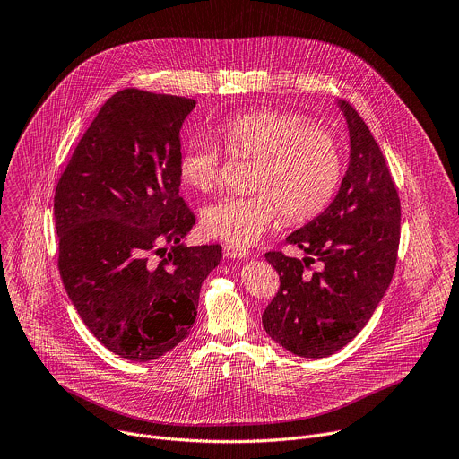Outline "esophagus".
<instances>
[{
    "label": "esophagus",
    "instance_id": "esophagus-1",
    "mask_svg": "<svg viewBox=\"0 0 459 459\" xmlns=\"http://www.w3.org/2000/svg\"><path fill=\"white\" fill-rule=\"evenodd\" d=\"M223 254H225L227 257H230V259H245V257H248V250H247V248L234 247V245H225Z\"/></svg>",
    "mask_w": 459,
    "mask_h": 459
}]
</instances>
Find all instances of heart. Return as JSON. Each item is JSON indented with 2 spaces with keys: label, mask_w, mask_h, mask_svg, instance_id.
I'll return each instance as SVG.
<instances>
[{
  "label": "heart",
  "mask_w": 459,
  "mask_h": 459,
  "mask_svg": "<svg viewBox=\"0 0 459 459\" xmlns=\"http://www.w3.org/2000/svg\"><path fill=\"white\" fill-rule=\"evenodd\" d=\"M218 138L232 156H250L252 192L223 195L202 212L204 230L236 247L259 239L278 218L303 223L331 204L343 174L338 140L329 128L298 112L257 108L223 119ZM220 149L205 138H188L178 174L183 185L209 192L220 179Z\"/></svg>",
  "instance_id": "b5f03b06"
}]
</instances>
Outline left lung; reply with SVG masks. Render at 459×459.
Here are the masks:
<instances>
[{"mask_svg": "<svg viewBox=\"0 0 459 459\" xmlns=\"http://www.w3.org/2000/svg\"><path fill=\"white\" fill-rule=\"evenodd\" d=\"M351 161L333 204L287 241L308 255L267 252L280 290L261 321L267 334L301 358H326L351 343L386 292L400 247V195L383 152L356 108L338 103ZM317 260L320 269L308 273Z\"/></svg>", "mask_w": 459, "mask_h": 459, "instance_id": "8db88e82", "label": "left lung"}]
</instances>
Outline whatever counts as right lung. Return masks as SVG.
Returning a JSON list of instances; mask_svg holds the SVG:
<instances>
[{
  "instance_id": "add662e5",
  "label": "right lung",
  "mask_w": 459,
  "mask_h": 459,
  "mask_svg": "<svg viewBox=\"0 0 459 459\" xmlns=\"http://www.w3.org/2000/svg\"><path fill=\"white\" fill-rule=\"evenodd\" d=\"M194 105L116 92L56 186L63 287L98 342L130 361L156 359L188 336L202 283L221 259L220 245L181 243L195 223L178 174L179 130Z\"/></svg>"
}]
</instances>
